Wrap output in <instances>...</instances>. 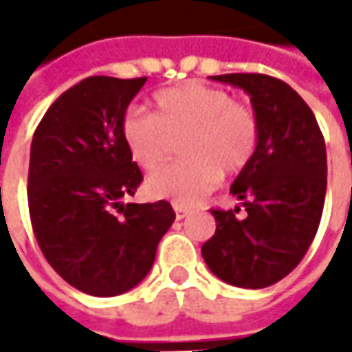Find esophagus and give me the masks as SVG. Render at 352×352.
<instances>
[{
	"mask_svg": "<svg viewBox=\"0 0 352 352\" xmlns=\"http://www.w3.org/2000/svg\"><path fill=\"white\" fill-rule=\"evenodd\" d=\"M174 211H176V217H178V219H184V217L190 213L188 208H184V206H176V204H174Z\"/></svg>",
	"mask_w": 352,
	"mask_h": 352,
	"instance_id": "esophagus-1",
	"label": "esophagus"
}]
</instances>
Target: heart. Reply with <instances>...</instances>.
Here are the masks:
<instances>
[{"label": "heart", "mask_w": 352, "mask_h": 352, "mask_svg": "<svg viewBox=\"0 0 352 352\" xmlns=\"http://www.w3.org/2000/svg\"><path fill=\"white\" fill-rule=\"evenodd\" d=\"M153 116L127 109L119 133L133 162L158 168L168 155L170 139L180 141L184 160L146 178V192L176 206H194L227 176L252 162L261 141V123L249 105L229 91L201 82H184L153 96Z\"/></svg>", "instance_id": "1"}]
</instances>
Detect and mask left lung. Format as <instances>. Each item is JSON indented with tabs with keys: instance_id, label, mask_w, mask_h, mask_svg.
<instances>
[{
	"instance_id": "obj_1",
	"label": "left lung",
	"mask_w": 352,
	"mask_h": 352,
	"mask_svg": "<svg viewBox=\"0 0 352 352\" xmlns=\"http://www.w3.org/2000/svg\"><path fill=\"white\" fill-rule=\"evenodd\" d=\"M211 80L249 94L261 141L231 186L245 217H236L241 208L211 210L217 227L201 254L223 282L258 290L288 276L318 233L327 190L325 141L314 111L286 82L266 74Z\"/></svg>"
}]
</instances>
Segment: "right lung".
<instances>
[{"label": "right lung", "instance_id": "1", "mask_svg": "<svg viewBox=\"0 0 352 352\" xmlns=\"http://www.w3.org/2000/svg\"><path fill=\"white\" fill-rule=\"evenodd\" d=\"M146 78L89 76L48 107L31 142L29 213L48 264L76 290L111 298L153 268L168 201L127 204L142 182L119 123Z\"/></svg>", "mask_w": 352, "mask_h": 352}]
</instances>
